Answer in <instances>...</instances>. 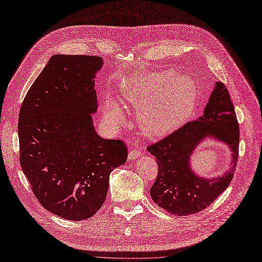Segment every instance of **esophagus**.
Instances as JSON below:
<instances>
[{
    "label": "esophagus",
    "mask_w": 262,
    "mask_h": 262,
    "mask_svg": "<svg viewBox=\"0 0 262 262\" xmlns=\"http://www.w3.org/2000/svg\"><path fill=\"white\" fill-rule=\"evenodd\" d=\"M140 156H141L140 150H138V149H132V150L128 152V160H129V161L136 160V159H138Z\"/></svg>",
    "instance_id": "esophagus-1"
}]
</instances>
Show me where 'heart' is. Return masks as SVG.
I'll list each match as a JSON object with an SVG mask.
<instances>
[{
  "label": "heart",
  "mask_w": 262,
  "mask_h": 262,
  "mask_svg": "<svg viewBox=\"0 0 262 262\" xmlns=\"http://www.w3.org/2000/svg\"><path fill=\"white\" fill-rule=\"evenodd\" d=\"M125 102L138 108V124L149 137H161L185 124L195 108L198 85L189 75L163 70L143 75L121 87ZM103 114L110 123L124 121L121 105L111 97L103 102Z\"/></svg>",
  "instance_id": "1"
}]
</instances>
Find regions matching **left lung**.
<instances>
[{
  "label": "left lung",
  "mask_w": 262,
  "mask_h": 262,
  "mask_svg": "<svg viewBox=\"0 0 262 262\" xmlns=\"http://www.w3.org/2000/svg\"><path fill=\"white\" fill-rule=\"evenodd\" d=\"M206 139L226 144L231 152L230 168L221 177L207 179L190 167V157ZM238 143V123L229 92L224 83L216 82L202 116L148 147L159 165L157 180L150 189L153 202L177 216L205 209L233 178Z\"/></svg>",
  "instance_id": "1"
}]
</instances>
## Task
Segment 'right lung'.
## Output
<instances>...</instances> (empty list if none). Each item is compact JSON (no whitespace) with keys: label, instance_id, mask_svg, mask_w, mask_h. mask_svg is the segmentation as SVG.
<instances>
[{"label":"right lung","instance_id":"1","mask_svg":"<svg viewBox=\"0 0 262 262\" xmlns=\"http://www.w3.org/2000/svg\"><path fill=\"white\" fill-rule=\"evenodd\" d=\"M96 56L54 55L27 93L18 120L20 165L41 205L67 220L94 216L111 171L127 159L121 140L96 133Z\"/></svg>","mask_w":262,"mask_h":262}]
</instances>
